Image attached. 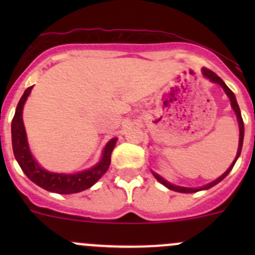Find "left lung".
<instances>
[{
	"label": "left lung",
	"instance_id": "1",
	"mask_svg": "<svg viewBox=\"0 0 255 255\" xmlns=\"http://www.w3.org/2000/svg\"><path fill=\"white\" fill-rule=\"evenodd\" d=\"M202 74H204V76L206 79L210 80L211 82H213V84H218L223 89V91L226 92V95L228 96V99H230L231 101V106H232L233 111H235L236 116H237V121H238V127H239V144H238V150H237V155H236L235 160H233V163L231 164L230 168L226 170V173H223L222 175H221L218 179H216L215 181L210 182V184L205 185V186H201V187H184V186H177V185H174V184H170L169 181H166L165 179H163L160 175H158L156 173H154V171H151L153 173L154 177H155L156 180H158L160 184H163L164 186L168 187L169 190H173V191H176V192H182V194H192V192H197V191H201V190H207V189H211L212 186H215V185H217L218 182L222 181L223 179H225L226 176L230 174V171L232 170L233 166H235L236 161H237V159L239 158V155H241V151H242V146H243V138H244V123H243V120H242V115H241V110H239V106L237 104V100H236V96L235 94H233L232 91L230 90V87L227 86V85L225 84V81H223L222 79L220 78V76L216 75L213 71L208 70V69H202Z\"/></svg>",
	"mask_w": 255,
	"mask_h": 255
}]
</instances>
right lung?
Listing matches in <instances>:
<instances>
[{
    "label": "right lung",
    "mask_w": 255,
    "mask_h": 255,
    "mask_svg": "<svg viewBox=\"0 0 255 255\" xmlns=\"http://www.w3.org/2000/svg\"><path fill=\"white\" fill-rule=\"evenodd\" d=\"M33 86L28 87L20 97L17 105L16 113L12 120V148H13L14 158L19 164L23 173L28 176L30 181L37 184L42 189L56 194H76L91 187L95 182L109 170L111 164V153L115 148L117 138H112L102 151V156L99 163L87 170L80 171L75 174H61L51 173L37 163L34 156L32 155L28 144L27 133H25L24 123H23V107L25 101L32 91Z\"/></svg>",
    "instance_id": "obj_1"
}]
</instances>
